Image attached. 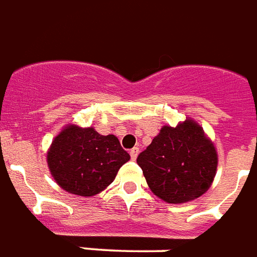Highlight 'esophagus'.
I'll list each match as a JSON object with an SVG mask.
<instances>
[{
  "label": "esophagus",
  "instance_id": "34e87169",
  "mask_svg": "<svg viewBox=\"0 0 257 257\" xmlns=\"http://www.w3.org/2000/svg\"><path fill=\"white\" fill-rule=\"evenodd\" d=\"M129 154H131V158H132V159H136V158H138V155H139V148L138 147H134L132 148V150H131V151H129Z\"/></svg>",
  "mask_w": 257,
  "mask_h": 257
}]
</instances>
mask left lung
Wrapping results in <instances>:
<instances>
[{
	"instance_id": "1",
	"label": "left lung",
	"mask_w": 257,
	"mask_h": 257,
	"mask_svg": "<svg viewBox=\"0 0 257 257\" xmlns=\"http://www.w3.org/2000/svg\"><path fill=\"white\" fill-rule=\"evenodd\" d=\"M136 161L150 189L173 204L201 196L210 188L218 165L215 147L192 119L177 128L163 126Z\"/></svg>"
}]
</instances>
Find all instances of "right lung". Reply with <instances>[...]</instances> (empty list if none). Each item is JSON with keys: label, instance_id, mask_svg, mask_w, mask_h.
<instances>
[{"label": "right lung", "instance_id": "add662e5", "mask_svg": "<svg viewBox=\"0 0 257 257\" xmlns=\"http://www.w3.org/2000/svg\"><path fill=\"white\" fill-rule=\"evenodd\" d=\"M131 159L114 135H99L94 128L66 126L47 154L57 184L69 193L94 196L110 185L118 169Z\"/></svg>", "mask_w": 257, "mask_h": 257}]
</instances>
